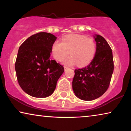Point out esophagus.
<instances>
[{
  "instance_id": "esophagus-1",
  "label": "esophagus",
  "mask_w": 131,
  "mask_h": 131,
  "mask_svg": "<svg viewBox=\"0 0 131 131\" xmlns=\"http://www.w3.org/2000/svg\"><path fill=\"white\" fill-rule=\"evenodd\" d=\"M64 70H65V71H66L68 69H69V67H66V66H64Z\"/></svg>"
}]
</instances>
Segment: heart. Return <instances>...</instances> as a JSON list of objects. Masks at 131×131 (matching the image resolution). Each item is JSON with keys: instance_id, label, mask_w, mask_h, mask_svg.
Wrapping results in <instances>:
<instances>
[{"instance_id": "obj_1", "label": "heart", "mask_w": 131, "mask_h": 131, "mask_svg": "<svg viewBox=\"0 0 131 131\" xmlns=\"http://www.w3.org/2000/svg\"><path fill=\"white\" fill-rule=\"evenodd\" d=\"M64 60L66 66H73L77 62L78 66H85L93 60L96 52V43L91 37L78 34H71L62 37L61 42L55 41L51 46L52 55L55 60Z\"/></svg>"}]
</instances>
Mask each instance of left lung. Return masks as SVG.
<instances>
[{"instance_id": "8db88e82", "label": "left lung", "mask_w": 131, "mask_h": 131, "mask_svg": "<svg viewBox=\"0 0 131 131\" xmlns=\"http://www.w3.org/2000/svg\"><path fill=\"white\" fill-rule=\"evenodd\" d=\"M96 52L89 65L76 69L72 82L75 95L84 101H92L104 94L110 85L114 70L113 53L105 39L94 36Z\"/></svg>"}]
</instances>
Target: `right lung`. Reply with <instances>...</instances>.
<instances>
[{"mask_svg":"<svg viewBox=\"0 0 131 131\" xmlns=\"http://www.w3.org/2000/svg\"><path fill=\"white\" fill-rule=\"evenodd\" d=\"M57 37L40 32L27 39L19 46L15 61L18 82L23 91L36 98L53 94L64 67L51 60V46Z\"/></svg>","mask_w":131,"mask_h":131,"instance_id":"add662e5","label":"right lung"}]
</instances>
